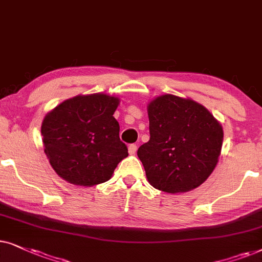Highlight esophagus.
Returning <instances> with one entry per match:
<instances>
[{
  "label": "esophagus",
  "mask_w": 262,
  "mask_h": 262,
  "mask_svg": "<svg viewBox=\"0 0 262 262\" xmlns=\"http://www.w3.org/2000/svg\"><path fill=\"white\" fill-rule=\"evenodd\" d=\"M137 149H138L137 145L132 144V145L128 146V152H129V155H135V153H137Z\"/></svg>",
  "instance_id": "obj_1"
}]
</instances>
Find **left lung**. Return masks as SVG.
<instances>
[{
    "instance_id": "8db88e82",
    "label": "left lung",
    "mask_w": 262,
    "mask_h": 262,
    "mask_svg": "<svg viewBox=\"0 0 262 262\" xmlns=\"http://www.w3.org/2000/svg\"><path fill=\"white\" fill-rule=\"evenodd\" d=\"M148 142L138 149L148 183L165 193H186L213 172L221 156L223 127L201 104L163 95L148 103Z\"/></svg>"
}]
</instances>
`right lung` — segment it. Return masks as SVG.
<instances>
[{"label":"right lung","mask_w":262,"mask_h":262,"mask_svg":"<svg viewBox=\"0 0 262 262\" xmlns=\"http://www.w3.org/2000/svg\"><path fill=\"white\" fill-rule=\"evenodd\" d=\"M120 98L105 93L69 98L41 122L44 152L55 172L68 183L92 187L111 179L128 156L113 115Z\"/></svg>","instance_id":"1"}]
</instances>
